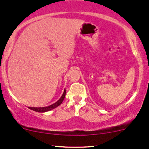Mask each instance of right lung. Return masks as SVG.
<instances>
[{
	"mask_svg": "<svg viewBox=\"0 0 149 149\" xmlns=\"http://www.w3.org/2000/svg\"><path fill=\"white\" fill-rule=\"evenodd\" d=\"M65 94H66V90H64L63 94H62V97L59 99V100H57L55 103H54L53 104L49 105L48 107H29V109H30L33 110V111H37V112H46V111H50V110L56 108L58 106H60V104L62 103L63 102L64 99H65Z\"/></svg>",
	"mask_w": 149,
	"mask_h": 149,
	"instance_id": "add662e5",
	"label": "right lung"
}]
</instances>
